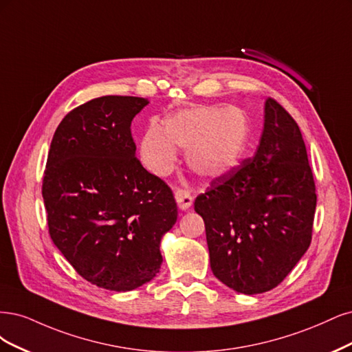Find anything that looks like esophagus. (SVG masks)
<instances>
[{"label": "esophagus", "mask_w": 352, "mask_h": 352, "mask_svg": "<svg viewBox=\"0 0 352 352\" xmlns=\"http://www.w3.org/2000/svg\"><path fill=\"white\" fill-rule=\"evenodd\" d=\"M175 200H177V205L181 210H187L192 205V196L187 190H183V188L175 190Z\"/></svg>", "instance_id": "obj_1"}]
</instances>
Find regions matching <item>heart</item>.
<instances>
[{
	"label": "heart",
	"mask_w": 352,
	"mask_h": 352,
	"mask_svg": "<svg viewBox=\"0 0 352 352\" xmlns=\"http://www.w3.org/2000/svg\"><path fill=\"white\" fill-rule=\"evenodd\" d=\"M250 142V122L241 109L201 105L177 112L164 122L152 124L140 143L147 169L166 174L177 161V147L187 149L190 171L201 179L231 173L245 155Z\"/></svg>",
	"instance_id": "1"
}]
</instances>
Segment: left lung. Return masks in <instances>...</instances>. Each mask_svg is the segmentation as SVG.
Masks as SVG:
<instances>
[{
  "mask_svg": "<svg viewBox=\"0 0 352 352\" xmlns=\"http://www.w3.org/2000/svg\"><path fill=\"white\" fill-rule=\"evenodd\" d=\"M316 201L300 127L269 98L254 156L195 201L213 275L247 296L278 287L311 243Z\"/></svg>",
  "mask_w": 352,
  "mask_h": 352,
  "instance_id": "left-lung-1",
  "label": "left lung"
}]
</instances>
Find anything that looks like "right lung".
<instances>
[{
  "label": "right lung",
  "instance_id": "add662e5",
  "mask_svg": "<svg viewBox=\"0 0 352 352\" xmlns=\"http://www.w3.org/2000/svg\"><path fill=\"white\" fill-rule=\"evenodd\" d=\"M144 98L102 96L69 112L51 142L42 196L54 244L99 288L126 292L161 269L177 222L171 188L135 157L131 121Z\"/></svg>",
  "mask_w": 352,
  "mask_h": 352
}]
</instances>
